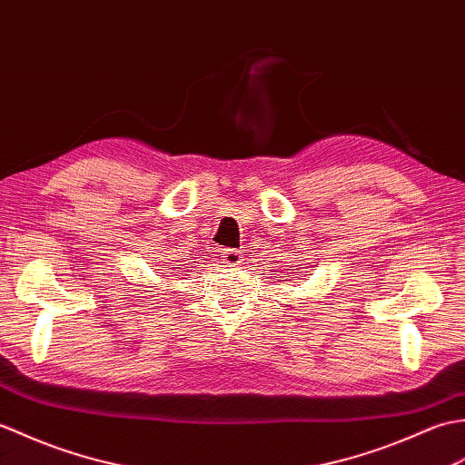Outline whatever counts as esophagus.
Returning a JSON list of instances; mask_svg holds the SVG:
<instances>
[{"label": "esophagus", "mask_w": 465, "mask_h": 465, "mask_svg": "<svg viewBox=\"0 0 465 465\" xmlns=\"http://www.w3.org/2000/svg\"><path fill=\"white\" fill-rule=\"evenodd\" d=\"M223 262L226 266H239L242 262V254L241 251H234V249H226L223 252Z\"/></svg>", "instance_id": "esophagus-1"}]
</instances>
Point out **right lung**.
I'll return each mask as SVG.
<instances>
[{
	"instance_id": "right-lung-1",
	"label": "right lung",
	"mask_w": 465,
	"mask_h": 465,
	"mask_svg": "<svg viewBox=\"0 0 465 465\" xmlns=\"http://www.w3.org/2000/svg\"><path fill=\"white\" fill-rule=\"evenodd\" d=\"M174 262H177V261H173V262H164V266H163V268H164V271H169V266H173V268H177L179 264H174Z\"/></svg>"
}]
</instances>
